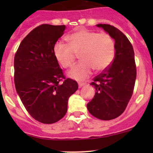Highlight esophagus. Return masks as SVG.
<instances>
[{"label":"esophagus","instance_id":"esophagus-1","mask_svg":"<svg viewBox=\"0 0 153 153\" xmlns=\"http://www.w3.org/2000/svg\"><path fill=\"white\" fill-rule=\"evenodd\" d=\"M85 85H86L85 83H79V84H78V87L81 88V87H82V86H84Z\"/></svg>","mask_w":153,"mask_h":153}]
</instances>
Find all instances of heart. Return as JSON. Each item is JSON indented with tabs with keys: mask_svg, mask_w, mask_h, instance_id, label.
Returning <instances> with one entry per match:
<instances>
[{
	"mask_svg": "<svg viewBox=\"0 0 153 153\" xmlns=\"http://www.w3.org/2000/svg\"><path fill=\"white\" fill-rule=\"evenodd\" d=\"M68 44L57 42L53 48L55 59L62 67H73L78 55L83 60L69 72L75 80H84L96 71L107 69L113 61L115 44L113 38L106 32L80 29L67 37Z\"/></svg>",
	"mask_w": 153,
	"mask_h": 153,
	"instance_id": "b5f03b06",
	"label": "heart"
}]
</instances>
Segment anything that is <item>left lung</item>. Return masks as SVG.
I'll return each mask as SVG.
<instances>
[{
  "label": "left lung",
  "mask_w": 153,
  "mask_h": 153,
  "mask_svg": "<svg viewBox=\"0 0 153 153\" xmlns=\"http://www.w3.org/2000/svg\"><path fill=\"white\" fill-rule=\"evenodd\" d=\"M115 40V55L107 69L93 78L95 96L87 104L94 117L108 121L124 112L132 93L136 79V64L133 47L126 35L109 24H97Z\"/></svg>",
  "instance_id": "left-lung-1"
}]
</instances>
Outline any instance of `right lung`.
<instances>
[{
  "label": "right lung",
  "mask_w": 153,
  "mask_h": 153,
  "mask_svg": "<svg viewBox=\"0 0 153 153\" xmlns=\"http://www.w3.org/2000/svg\"><path fill=\"white\" fill-rule=\"evenodd\" d=\"M65 25L41 24L23 39L15 55V89L29 115L43 124L61 120L68 100L78 89L77 81L66 79L53 48Z\"/></svg>",
  "instance_id": "obj_1"
}]
</instances>
